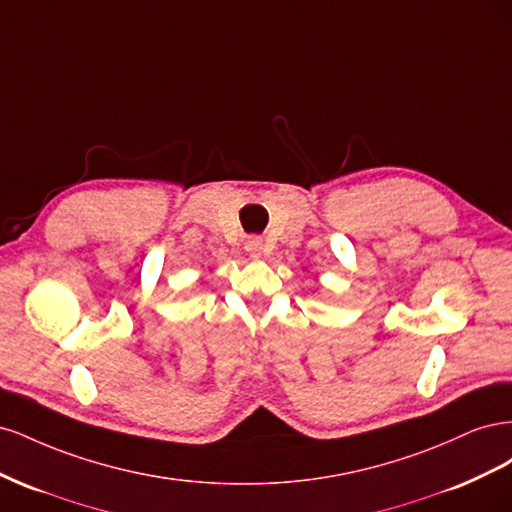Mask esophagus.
I'll return each mask as SVG.
<instances>
[{"label":"esophagus","mask_w":512,"mask_h":512,"mask_svg":"<svg viewBox=\"0 0 512 512\" xmlns=\"http://www.w3.org/2000/svg\"><path fill=\"white\" fill-rule=\"evenodd\" d=\"M245 252L250 254V258H254V260H258L260 256H262V239H258V237H250L245 241Z\"/></svg>","instance_id":"1"}]
</instances>
